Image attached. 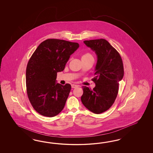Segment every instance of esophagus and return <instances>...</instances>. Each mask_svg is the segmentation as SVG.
I'll list each match as a JSON object with an SVG mask.
<instances>
[{
	"instance_id": "obj_1",
	"label": "esophagus",
	"mask_w": 153,
	"mask_h": 153,
	"mask_svg": "<svg viewBox=\"0 0 153 153\" xmlns=\"http://www.w3.org/2000/svg\"><path fill=\"white\" fill-rule=\"evenodd\" d=\"M71 86H72V88H76L78 87V86L77 85H75V84H72L71 85Z\"/></svg>"
}]
</instances>
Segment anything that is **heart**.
Segmentation results:
<instances>
[{
	"mask_svg": "<svg viewBox=\"0 0 153 153\" xmlns=\"http://www.w3.org/2000/svg\"><path fill=\"white\" fill-rule=\"evenodd\" d=\"M90 57H93L92 55L90 53H86L85 54H83V56H82V59L83 58H90Z\"/></svg>",
	"mask_w": 153,
	"mask_h": 153,
	"instance_id": "obj_1",
	"label": "heart"
}]
</instances>
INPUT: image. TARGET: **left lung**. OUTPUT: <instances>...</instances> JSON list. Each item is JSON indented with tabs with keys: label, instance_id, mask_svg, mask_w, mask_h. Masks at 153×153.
<instances>
[{
	"label": "left lung",
	"instance_id": "left-lung-1",
	"mask_svg": "<svg viewBox=\"0 0 153 153\" xmlns=\"http://www.w3.org/2000/svg\"><path fill=\"white\" fill-rule=\"evenodd\" d=\"M83 42L95 52L97 62L93 79L96 86L93 90L84 87L81 100L90 111L100 114L109 109L116 100L118 82L124 75L123 62L118 52L106 40L100 39Z\"/></svg>",
	"mask_w": 153,
	"mask_h": 153
}]
</instances>
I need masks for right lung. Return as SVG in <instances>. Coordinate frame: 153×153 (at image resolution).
Wrapping results in <instances>:
<instances>
[{"label": "right lung", "mask_w": 153, "mask_h": 153, "mask_svg": "<svg viewBox=\"0 0 153 153\" xmlns=\"http://www.w3.org/2000/svg\"><path fill=\"white\" fill-rule=\"evenodd\" d=\"M79 48L77 42L47 39L37 46L28 62L26 82L29 100L42 116L58 115L65 107L71 89L56 80L71 56Z\"/></svg>", "instance_id": "obj_1"}]
</instances>
